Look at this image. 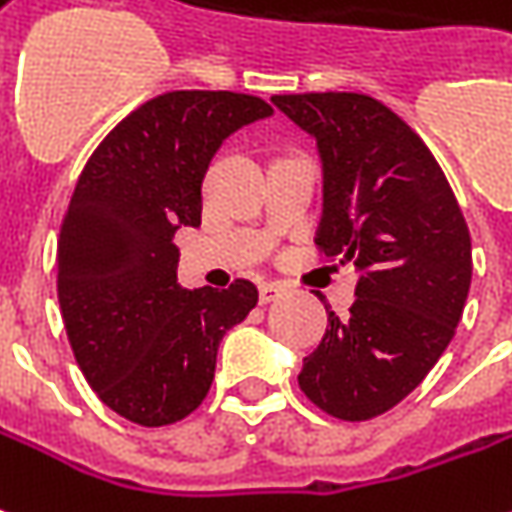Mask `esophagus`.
I'll list each match as a JSON object with an SVG mask.
<instances>
[{
	"instance_id": "esophagus-1",
	"label": "esophagus",
	"mask_w": 512,
	"mask_h": 512,
	"mask_svg": "<svg viewBox=\"0 0 512 512\" xmlns=\"http://www.w3.org/2000/svg\"><path fill=\"white\" fill-rule=\"evenodd\" d=\"M285 291L280 282H263L260 285V305H268V302H274V299H280V293Z\"/></svg>"
}]
</instances>
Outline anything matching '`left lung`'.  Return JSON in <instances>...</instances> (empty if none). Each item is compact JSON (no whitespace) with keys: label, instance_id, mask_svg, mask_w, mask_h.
I'll list each match as a JSON object with an SVG mask.
<instances>
[{"label":"left lung","instance_id":"1","mask_svg":"<svg viewBox=\"0 0 512 512\" xmlns=\"http://www.w3.org/2000/svg\"><path fill=\"white\" fill-rule=\"evenodd\" d=\"M271 105L316 141L321 255L357 271L349 316L327 310L299 388L330 416L366 421L418 388L452 341L471 288V235L430 149L382 102L288 94Z\"/></svg>","mask_w":512,"mask_h":512}]
</instances>
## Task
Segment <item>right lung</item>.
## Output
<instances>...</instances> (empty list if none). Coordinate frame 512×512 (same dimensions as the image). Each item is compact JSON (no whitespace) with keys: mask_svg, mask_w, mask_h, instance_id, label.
Here are the masks:
<instances>
[{"mask_svg":"<svg viewBox=\"0 0 512 512\" xmlns=\"http://www.w3.org/2000/svg\"><path fill=\"white\" fill-rule=\"evenodd\" d=\"M274 116L257 96L171 91L132 110L82 169L57 244V299L96 396L141 427L202 405L224 332L257 288L177 285L174 232L202 224V182L221 144Z\"/></svg>","mask_w":512,"mask_h":512,"instance_id":"right-lung-1","label":"right lung"}]
</instances>
